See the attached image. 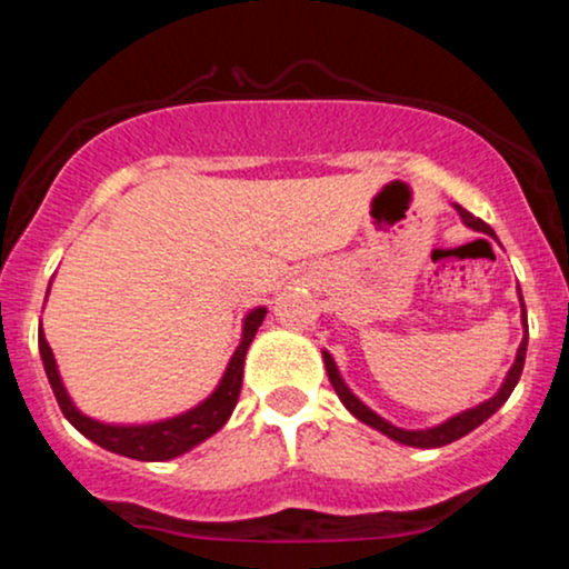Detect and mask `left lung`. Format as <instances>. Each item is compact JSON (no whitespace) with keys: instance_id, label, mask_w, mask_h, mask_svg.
Listing matches in <instances>:
<instances>
[{"instance_id":"1","label":"left lung","mask_w":569,"mask_h":569,"mask_svg":"<svg viewBox=\"0 0 569 569\" xmlns=\"http://www.w3.org/2000/svg\"><path fill=\"white\" fill-rule=\"evenodd\" d=\"M455 208H457V213H460V219L466 221V227H471V230H476V232L492 234V238H495L492 227L485 224V221H481V219H476L473 213H468L462 206H455ZM519 302H521V323H525V339H521L519 350H516L513 367L508 369L506 380H502L498 393H495L492 398H487V401L479 403V407L460 411V415L449 417L447 422H441V426H436V428H426V430L396 428V426H390L388 420H382V417L377 415V411H371L367 403L361 401V398L352 396V390L348 388V385H345L342 377H339V369H337L335 358H331L329 352L323 350L326 371H329V380H331V385H335L339 401H342L345 407H348V411H350L352 417H358V420H361V422H367V426H371L375 430H380V433L388 436V439H393L398 443H407V447L436 449V447H443V443H452L457 439H462V436H468L473 428H479L481 422L489 420V417H492L495 411H498L502 403L508 401V396L513 393L516 382H519L521 369H525V356H527V310H525V299H521V291H519Z\"/></svg>"}]
</instances>
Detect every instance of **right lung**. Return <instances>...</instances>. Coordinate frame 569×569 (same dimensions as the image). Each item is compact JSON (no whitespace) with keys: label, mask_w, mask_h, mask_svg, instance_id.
I'll return each mask as SVG.
<instances>
[{"label":"right lung","mask_w":569,"mask_h":569,"mask_svg":"<svg viewBox=\"0 0 569 569\" xmlns=\"http://www.w3.org/2000/svg\"><path fill=\"white\" fill-rule=\"evenodd\" d=\"M50 291V289H48ZM267 316L264 307H257L246 316L243 321V337H240L238 350L232 352L230 363H227L224 377L217 385L211 396L206 401L198 403L194 409L184 411V415L168 417L160 422H147V426H109V422H98L93 417L82 415L74 407L67 388H63L61 375H58L53 350H50L48 339H44L42 329H39V356H42L44 375H48L50 388H53L58 407H61L63 417L74 426L84 439L96 441L98 447L109 449V452L130 457V460H173V457L189 452L192 447H198L200 441H206L208 436H213L217 430L230 420L234 403H238L240 385H243V363L248 345L257 337V329L262 326Z\"/></svg>","instance_id":"right-lung-1"}]
</instances>
